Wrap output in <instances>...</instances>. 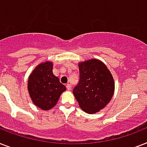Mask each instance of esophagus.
Instances as JSON below:
<instances>
[{
	"instance_id": "34e87169",
	"label": "esophagus",
	"mask_w": 147,
	"mask_h": 147,
	"mask_svg": "<svg viewBox=\"0 0 147 147\" xmlns=\"http://www.w3.org/2000/svg\"><path fill=\"white\" fill-rule=\"evenodd\" d=\"M66 88H67L68 90H71V84H66Z\"/></svg>"
}]
</instances>
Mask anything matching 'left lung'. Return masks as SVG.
Returning a JSON list of instances; mask_svg holds the SVG:
<instances>
[{
  "label": "left lung",
  "mask_w": 147,
  "mask_h": 147,
  "mask_svg": "<svg viewBox=\"0 0 147 147\" xmlns=\"http://www.w3.org/2000/svg\"><path fill=\"white\" fill-rule=\"evenodd\" d=\"M78 68L79 82L73 94L82 110L94 114L111 100L115 90L114 79L107 65L99 59L80 62Z\"/></svg>",
  "instance_id": "1"
}]
</instances>
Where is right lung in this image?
I'll use <instances>...</instances> for the list:
<instances>
[{"label": "right lung", "instance_id": "add662e5", "mask_svg": "<svg viewBox=\"0 0 147 147\" xmlns=\"http://www.w3.org/2000/svg\"><path fill=\"white\" fill-rule=\"evenodd\" d=\"M65 87L53 73V63H40L28 77V90L32 102L42 110H49L57 104Z\"/></svg>", "mask_w": 147, "mask_h": 147}]
</instances>
